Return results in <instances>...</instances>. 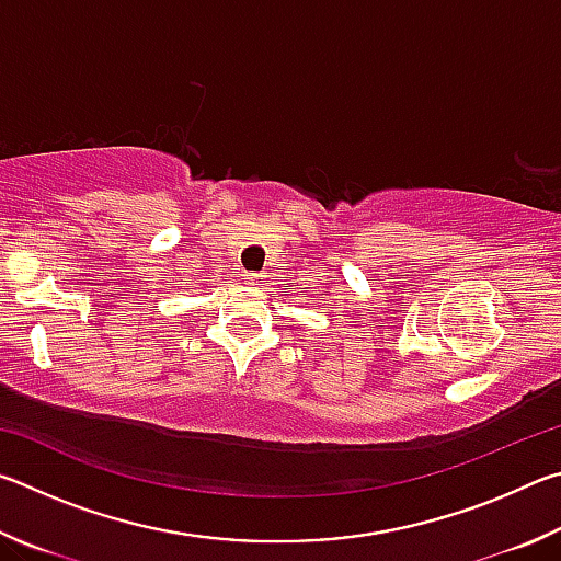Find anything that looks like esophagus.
Wrapping results in <instances>:
<instances>
[{
  "mask_svg": "<svg viewBox=\"0 0 561 561\" xmlns=\"http://www.w3.org/2000/svg\"><path fill=\"white\" fill-rule=\"evenodd\" d=\"M264 282V274H257V272H250L244 274V284H250V287H257V284Z\"/></svg>",
  "mask_w": 561,
  "mask_h": 561,
  "instance_id": "esophagus-1",
  "label": "esophagus"
}]
</instances>
